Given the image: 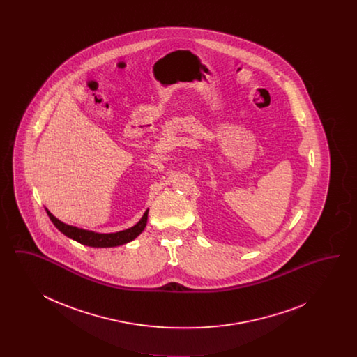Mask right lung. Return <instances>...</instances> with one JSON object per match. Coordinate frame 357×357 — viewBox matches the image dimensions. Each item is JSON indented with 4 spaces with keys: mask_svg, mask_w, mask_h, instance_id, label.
<instances>
[{
    "mask_svg": "<svg viewBox=\"0 0 357 357\" xmlns=\"http://www.w3.org/2000/svg\"><path fill=\"white\" fill-rule=\"evenodd\" d=\"M47 210V208H45ZM47 214L50 215L53 225L68 238H72L77 242H80L82 245H86L91 248H114V246H119L124 245L132 239H135L146 227L147 225V215H149V210L144 213V215L142 217V220L136 223L135 226L118 231V233H111V234H99L95 231H89V230H83V229H77L75 226H69L61 221H59L56 217H53L50 210H47Z\"/></svg>",
    "mask_w": 357,
    "mask_h": 357,
    "instance_id": "obj_1",
    "label": "right lung"
}]
</instances>
